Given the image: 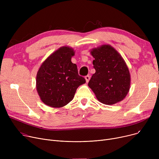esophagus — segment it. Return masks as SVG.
<instances>
[{
    "label": "esophagus",
    "instance_id": "obj_1",
    "mask_svg": "<svg viewBox=\"0 0 159 159\" xmlns=\"http://www.w3.org/2000/svg\"><path fill=\"white\" fill-rule=\"evenodd\" d=\"M85 79H86V82L88 83V82H89V79H90V77L89 76V75H86V76L85 77Z\"/></svg>",
    "mask_w": 159,
    "mask_h": 159
}]
</instances>
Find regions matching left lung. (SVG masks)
Here are the masks:
<instances>
[{
	"label": "left lung",
	"mask_w": 159,
	"mask_h": 159,
	"mask_svg": "<svg viewBox=\"0 0 159 159\" xmlns=\"http://www.w3.org/2000/svg\"><path fill=\"white\" fill-rule=\"evenodd\" d=\"M90 53L95 58V73L88 86L102 104L112 105L122 101L128 93L131 84L129 71L124 58L109 44L93 48Z\"/></svg>",
	"instance_id": "8db88e82"
}]
</instances>
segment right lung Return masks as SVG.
I'll return each mask as SVG.
<instances>
[{
  "instance_id": "1",
  "label": "right lung",
  "mask_w": 159,
  "mask_h": 159,
  "mask_svg": "<svg viewBox=\"0 0 159 159\" xmlns=\"http://www.w3.org/2000/svg\"><path fill=\"white\" fill-rule=\"evenodd\" d=\"M75 51L62 46L41 64L36 77V88L40 100L52 107H62L71 102L78 87L85 84L79 76L77 65L72 63Z\"/></svg>"
}]
</instances>
